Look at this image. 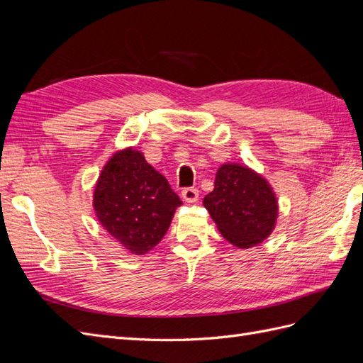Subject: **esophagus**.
I'll return each instance as SVG.
<instances>
[{"mask_svg": "<svg viewBox=\"0 0 363 363\" xmlns=\"http://www.w3.org/2000/svg\"><path fill=\"white\" fill-rule=\"evenodd\" d=\"M182 196L186 203H195L199 200V189L196 188H184L182 191Z\"/></svg>", "mask_w": 363, "mask_h": 363, "instance_id": "esophagus-1", "label": "esophagus"}]
</instances>
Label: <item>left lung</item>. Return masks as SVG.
Returning a JSON list of instances; mask_svg holds the SVG:
<instances>
[{"instance_id": "obj_1", "label": "left lung", "mask_w": 363, "mask_h": 363, "mask_svg": "<svg viewBox=\"0 0 363 363\" xmlns=\"http://www.w3.org/2000/svg\"><path fill=\"white\" fill-rule=\"evenodd\" d=\"M203 204L219 233L239 248H251L265 240L279 216L271 184L239 163H224L218 169L215 188L204 196Z\"/></svg>"}]
</instances>
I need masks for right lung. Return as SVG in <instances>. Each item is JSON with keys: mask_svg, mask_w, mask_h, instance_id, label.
Returning a JSON list of instances; mask_svg holds the SVG:
<instances>
[{"mask_svg": "<svg viewBox=\"0 0 363 363\" xmlns=\"http://www.w3.org/2000/svg\"><path fill=\"white\" fill-rule=\"evenodd\" d=\"M182 206L168 180L135 148L108 159L96 180L94 211L98 221L133 255H145L168 232Z\"/></svg>", "mask_w": 363, "mask_h": 363, "instance_id": "1", "label": "right lung"}]
</instances>
